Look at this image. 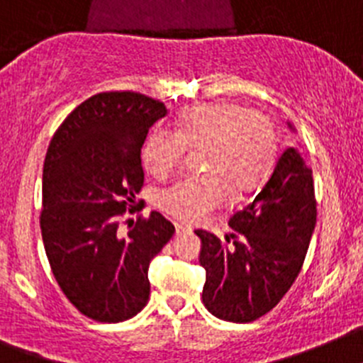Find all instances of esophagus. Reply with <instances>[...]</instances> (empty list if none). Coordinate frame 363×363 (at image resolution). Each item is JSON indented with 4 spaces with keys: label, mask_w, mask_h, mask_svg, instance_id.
<instances>
[{
    "label": "esophagus",
    "mask_w": 363,
    "mask_h": 363,
    "mask_svg": "<svg viewBox=\"0 0 363 363\" xmlns=\"http://www.w3.org/2000/svg\"><path fill=\"white\" fill-rule=\"evenodd\" d=\"M175 231H177V235H181V233H189V228L188 226H182V224H175Z\"/></svg>",
    "instance_id": "34e87169"
}]
</instances>
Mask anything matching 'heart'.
<instances>
[{
    "instance_id": "obj_1",
    "label": "heart",
    "mask_w": 363,
    "mask_h": 363,
    "mask_svg": "<svg viewBox=\"0 0 363 363\" xmlns=\"http://www.w3.org/2000/svg\"><path fill=\"white\" fill-rule=\"evenodd\" d=\"M202 150L201 169L166 188L159 204L184 222L204 220L235 194L253 191L277 159V130L269 116L238 103H204L186 110L174 132L150 133L143 159L150 174L164 177L182 162L184 152Z\"/></svg>"
}]
</instances>
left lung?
<instances>
[{
  "label": "left lung",
  "instance_id": "left-lung-1",
  "mask_svg": "<svg viewBox=\"0 0 363 363\" xmlns=\"http://www.w3.org/2000/svg\"><path fill=\"white\" fill-rule=\"evenodd\" d=\"M287 126L295 130L291 123ZM226 240L197 230L199 262L206 269L202 302L213 316L246 324L289 291L302 269L316 224L313 172L287 148L257 197L230 218Z\"/></svg>",
  "mask_w": 363,
  "mask_h": 363
}]
</instances>
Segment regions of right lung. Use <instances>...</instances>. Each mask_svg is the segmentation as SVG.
I'll return each instance as SVG.
<instances>
[{"label": "right lung", "instance_id": "add662e5", "mask_svg": "<svg viewBox=\"0 0 363 363\" xmlns=\"http://www.w3.org/2000/svg\"><path fill=\"white\" fill-rule=\"evenodd\" d=\"M161 101L103 92L81 103L57 128L43 166L45 251L61 291L88 318L117 324L148 303V266L175 228L161 213L130 222L145 182L141 148Z\"/></svg>", "mask_w": 363, "mask_h": 363}]
</instances>
